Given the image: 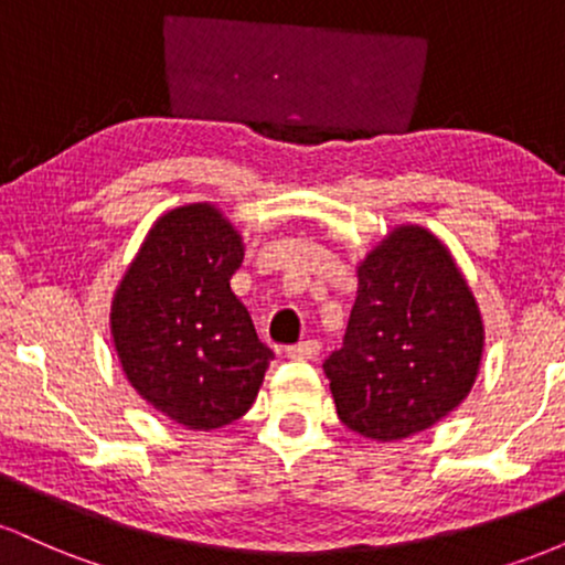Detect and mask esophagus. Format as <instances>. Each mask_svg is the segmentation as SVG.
I'll list each match as a JSON object with an SVG mask.
<instances>
[{"instance_id":"obj_1","label":"esophagus","mask_w":565,"mask_h":565,"mask_svg":"<svg viewBox=\"0 0 565 565\" xmlns=\"http://www.w3.org/2000/svg\"><path fill=\"white\" fill-rule=\"evenodd\" d=\"M319 353H321L319 340H305V342H297V345L287 348V355L295 361H313Z\"/></svg>"}]
</instances>
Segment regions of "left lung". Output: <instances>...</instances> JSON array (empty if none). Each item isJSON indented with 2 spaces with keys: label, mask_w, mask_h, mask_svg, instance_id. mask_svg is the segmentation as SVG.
<instances>
[{
  "label": "left lung",
  "mask_w": 565,
  "mask_h": 565,
  "mask_svg": "<svg viewBox=\"0 0 565 565\" xmlns=\"http://www.w3.org/2000/svg\"><path fill=\"white\" fill-rule=\"evenodd\" d=\"M481 355V310L451 252L430 231L401 225L359 265L345 340L323 372L342 425L401 440L468 398Z\"/></svg>",
  "instance_id": "1"
}]
</instances>
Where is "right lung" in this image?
Wrapping results in <instances>:
<instances>
[{"mask_svg": "<svg viewBox=\"0 0 565 565\" xmlns=\"http://www.w3.org/2000/svg\"><path fill=\"white\" fill-rule=\"evenodd\" d=\"M244 242L215 204L161 215L111 305L129 385L188 430H215L255 404L274 350L231 291Z\"/></svg>", "mask_w": 565, "mask_h": 565, "instance_id": "right-lung-1", "label": "right lung"}]
</instances>
